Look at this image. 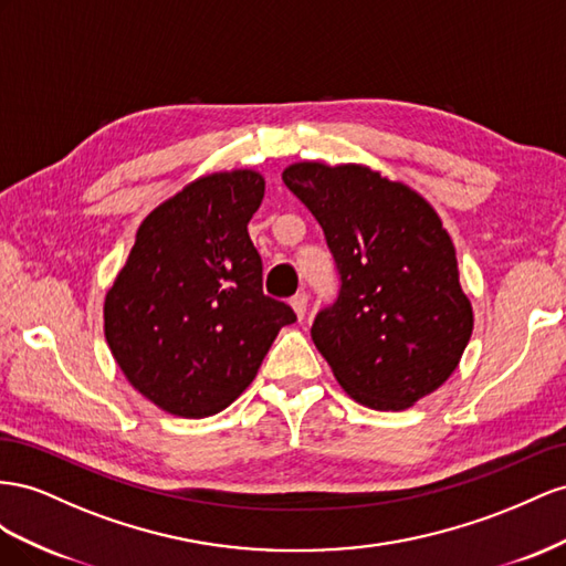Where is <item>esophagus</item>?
<instances>
[{
  "instance_id": "obj_1",
  "label": "esophagus",
  "mask_w": 566,
  "mask_h": 566,
  "mask_svg": "<svg viewBox=\"0 0 566 566\" xmlns=\"http://www.w3.org/2000/svg\"><path fill=\"white\" fill-rule=\"evenodd\" d=\"M292 308L296 311L298 319H303V317H305V311H308V294L298 292V294L292 298Z\"/></svg>"
}]
</instances>
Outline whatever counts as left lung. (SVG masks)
I'll list each match as a JSON object with an SVG mask.
<instances>
[{"mask_svg": "<svg viewBox=\"0 0 566 566\" xmlns=\"http://www.w3.org/2000/svg\"><path fill=\"white\" fill-rule=\"evenodd\" d=\"M325 232L338 296L311 336L344 391L406 410L453 375L474 315L441 218L410 187L363 166L294 164L282 175Z\"/></svg>", "mask_w": 566, "mask_h": 566, "instance_id": "8db88e82", "label": "left lung"}]
</instances>
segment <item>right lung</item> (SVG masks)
<instances>
[{
	"label": "right lung",
	"instance_id": "1",
	"mask_svg": "<svg viewBox=\"0 0 566 566\" xmlns=\"http://www.w3.org/2000/svg\"><path fill=\"white\" fill-rule=\"evenodd\" d=\"M253 170L201 177L151 211L104 303L123 375L160 410L201 419L234 402L274 336L296 322L263 294L247 224L263 201Z\"/></svg>",
	"mask_w": 566,
	"mask_h": 566
}]
</instances>
